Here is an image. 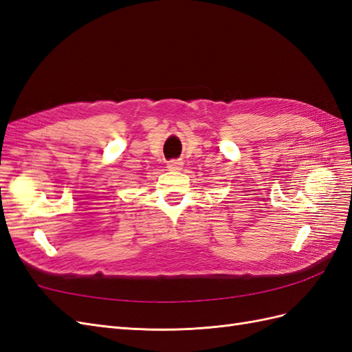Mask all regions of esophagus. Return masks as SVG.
<instances>
[{"instance_id": "34e87169", "label": "esophagus", "mask_w": 352, "mask_h": 352, "mask_svg": "<svg viewBox=\"0 0 352 352\" xmlns=\"http://www.w3.org/2000/svg\"><path fill=\"white\" fill-rule=\"evenodd\" d=\"M182 164H184L182 160H172V162L167 163V168L168 170H180L182 168Z\"/></svg>"}]
</instances>
